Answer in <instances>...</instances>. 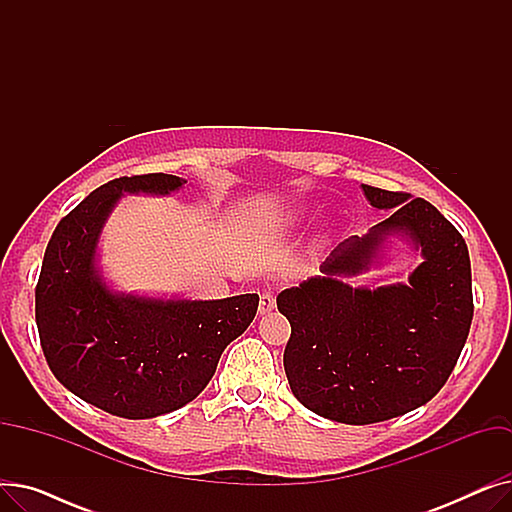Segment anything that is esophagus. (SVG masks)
<instances>
[{
    "mask_svg": "<svg viewBox=\"0 0 512 512\" xmlns=\"http://www.w3.org/2000/svg\"><path fill=\"white\" fill-rule=\"evenodd\" d=\"M274 307H276V294L272 290H263L259 297V313L265 315V313L274 311Z\"/></svg>",
    "mask_w": 512,
    "mask_h": 512,
    "instance_id": "34e87169",
    "label": "esophagus"
}]
</instances>
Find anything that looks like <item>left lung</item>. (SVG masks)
Masks as SVG:
<instances>
[{
    "mask_svg": "<svg viewBox=\"0 0 512 512\" xmlns=\"http://www.w3.org/2000/svg\"><path fill=\"white\" fill-rule=\"evenodd\" d=\"M388 211L365 236L342 240L321 276L278 294L290 321L284 371L309 411L348 425L405 415L432 400L461 357L473 319L465 238L425 199L363 184ZM405 235L424 261L409 285L375 291L342 283L377 262L388 235Z\"/></svg>",
    "mask_w": 512,
    "mask_h": 512,
    "instance_id": "1",
    "label": "left lung"
}]
</instances>
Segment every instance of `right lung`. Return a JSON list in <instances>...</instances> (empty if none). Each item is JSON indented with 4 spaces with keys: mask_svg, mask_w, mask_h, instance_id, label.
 <instances>
[{
    "mask_svg": "<svg viewBox=\"0 0 512 512\" xmlns=\"http://www.w3.org/2000/svg\"><path fill=\"white\" fill-rule=\"evenodd\" d=\"M184 182L172 174L107 182L60 220L45 249L35 317L47 365L64 388L116 417L151 419L197 398L257 313V294L149 299L103 282L97 242L120 197L170 195Z\"/></svg>",
    "mask_w": 512,
    "mask_h": 512,
    "instance_id": "right-lung-1",
    "label": "right lung"
}]
</instances>
